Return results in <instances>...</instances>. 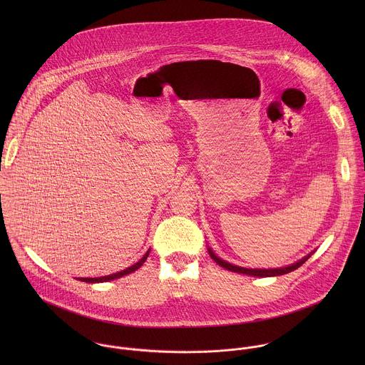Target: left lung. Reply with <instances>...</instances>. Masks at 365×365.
<instances>
[{
  "label": "left lung",
  "mask_w": 365,
  "mask_h": 365,
  "mask_svg": "<svg viewBox=\"0 0 365 365\" xmlns=\"http://www.w3.org/2000/svg\"><path fill=\"white\" fill-rule=\"evenodd\" d=\"M209 256H210L213 260L216 261L220 267H223V268H226V269H229V271L239 272V274H246V275H255V277H275V275L288 274V272H291V271H294V269L299 268L305 261L308 260V259L311 257V255H309V256L304 257L302 260H299L298 262L292 264V265H288V267H282V268H272V269H253V268H243V267H237V265H233V264H230V262H227V261L222 260V259H219L217 256H215L212 250H209Z\"/></svg>",
  "instance_id": "8db88e82"
}]
</instances>
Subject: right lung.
I'll list each match as a JSON object with an SVG mask.
<instances>
[{
    "label": "right lung",
    "mask_w": 365,
    "mask_h": 365,
    "mask_svg": "<svg viewBox=\"0 0 365 365\" xmlns=\"http://www.w3.org/2000/svg\"><path fill=\"white\" fill-rule=\"evenodd\" d=\"M149 252H150V250H149ZM149 252H148L140 260L138 261L136 264H133V265H130V267H128L126 269H122V271H119V272H115V274H110V275H105V277H97V278H78V279H80V281H84V282H105V281H110V279L120 278V277L128 275V274L136 271L138 268H140V267L143 265V262L148 259Z\"/></svg>",
    "instance_id": "add662e5"
}]
</instances>
